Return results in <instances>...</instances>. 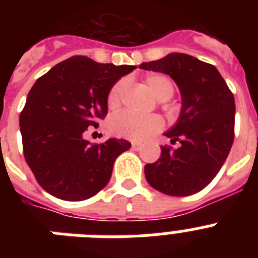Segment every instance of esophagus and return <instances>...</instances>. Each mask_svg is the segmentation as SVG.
<instances>
[{
  "mask_svg": "<svg viewBox=\"0 0 258 258\" xmlns=\"http://www.w3.org/2000/svg\"><path fill=\"white\" fill-rule=\"evenodd\" d=\"M132 149L136 150V151H138V150L142 149V143H140V142H132Z\"/></svg>",
  "mask_w": 258,
  "mask_h": 258,
  "instance_id": "esophagus-1",
  "label": "esophagus"
}]
</instances>
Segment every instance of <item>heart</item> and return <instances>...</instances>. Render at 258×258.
I'll return each instance as SVG.
<instances>
[{
	"mask_svg": "<svg viewBox=\"0 0 258 258\" xmlns=\"http://www.w3.org/2000/svg\"><path fill=\"white\" fill-rule=\"evenodd\" d=\"M145 81L152 94L161 102L168 101L174 93V85H173L172 80L166 77L165 75L151 74L146 77ZM125 86H126V80L124 79L118 80L117 83L113 84L107 95L108 107L115 108L120 104ZM163 126V120L159 116L152 115L141 117V116H136L126 111L116 113L109 120V129L113 134L133 141L147 140L155 133L160 132Z\"/></svg>",
	"mask_w": 258,
	"mask_h": 258,
	"instance_id": "b5f03b06",
	"label": "heart"
}]
</instances>
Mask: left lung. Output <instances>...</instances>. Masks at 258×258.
I'll return each instance as SVG.
<instances>
[{
  "instance_id": "obj_1",
  "label": "left lung",
  "mask_w": 258,
  "mask_h": 258,
  "mask_svg": "<svg viewBox=\"0 0 258 258\" xmlns=\"http://www.w3.org/2000/svg\"><path fill=\"white\" fill-rule=\"evenodd\" d=\"M140 68L169 75L181 93L178 120L164 136L179 142L161 147L157 161L146 164V179L170 197H188L208 186L220 172L234 142L235 101L214 66L170 52Z\"/></svg>"
}]
</instances>
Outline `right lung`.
I'll list each match as a JSON object with an SVG mask.
<instances>
[{
	"label": "right lung",
	"mask_w": 258,
	"mask_h": 258,
	"mask_svg": "<svg viewBox=\"0 0 258 258\" xmlns=\"http://www.w3.org/2000/svg\"><path fill=\"white\" fill-rule=\"evenodd\" d=\"M134 68L77 55L32 86L19 117L23 151L40 186L52 197L68 202L94 197L108 183L116 157L131 149L125 140L90 145L84 136L108 112L109 89Z\"/></svg>",
	"instance_id": "obj_1"
}]
</instances>
